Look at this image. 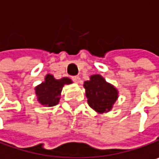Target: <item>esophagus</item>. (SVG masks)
I'll use <instances>...</instances> for the list:
<instances>
[{
    "instance_id": "34e87169",
    "label": "esophagus",
    "mask_w": 159,
    "mask_h": 159,
    "mask_svg": "<svg viewBox=\"0 0 159 159\" xmlns=\"http://www.w3.org/2000/svg\"><path fill=\"white\" fill-rule=\"evenodd\" d=\"M72 80H73V81H74L75 83H77V84L81 82V79H80V77H79V76H78V75L73 76V77H72Z\"/></svg>"
}]
</instances>
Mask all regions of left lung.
I'll return each mask as SVG.
<instances>
[{
  "mask_svg": "<svg viewBox=\"0 0 159 159\" xmlns=\"http://www.w3.org/2000/svg\"><path fill=\"white\" fill-rule=\"evenodd\" d=\"M84 86L87 102L92 109L101 113L111 111L118 98V91L113 85L99 75H95L84 82Z\"/></svg>",
  "mask_w": 159,
  "mask_h": 159,
  "instance_id": "left-lung-1",
  "label": "left lung"
}]
</instances>
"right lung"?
<instances>
[{
    "label": "right lung",
    "instance_id": "right-lung-1",
    "mask_svg": "<svg viewBox=\"0 0 159 159\" xmlns=\"http://www.w3.org/2000/svg\"><path fill=\"white\" fill-rule=\"evenodd\" d=\"M72 81L63 77L61 80L55 79L51 75L45 77V82L36 87V94L40 104L48 107H52L58 104L62 86L65 84H71Z\"/></svg>",
    "mask_w": 159,
    "mask_h": 159
}]
</instances>
